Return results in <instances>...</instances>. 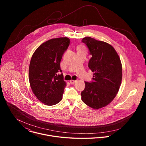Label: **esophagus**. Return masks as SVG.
<instances>
[{"instance_id": "obj_1", "label": "esophagus", "mask_w": 146, "mask_h": 146, "mask_svg": "<svg viewBox=\"0 0 146 146\" xmlns=\"http://www.w3.org/2000/svg\"><path fill=\"white\" fill-rule=\"evenodd\" d=\"M76 82V81H75V80H71L70 81V84H75Z\"/></svg>"}]
</instances>
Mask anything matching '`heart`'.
<instances>
[{"label":"heart","instance_id":"obj_1","mask_svg":"<svg viewBox=\"0 0 146 146\" xmlns=\"http://www.w3.org/2000/svg\"><path fill=\"white\" fill-rule=\"evenodd\" d=\"M77 51L78 52H86V48L83 46H79L77 47Z\"/></svg>","mask_w":146,"mask_h":146}]
</instances>
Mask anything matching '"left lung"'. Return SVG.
Returning <instances> with one entry per match:
<instances>
[{"label": "left lung", "instance_id": "8db88e82", "mask_svg": "<svg viewBox=\"0 0 146 146\" xmlns=\"http://www.w3.org/2000/svg\"><path fill=\"white\" fill-rule=\"evenodd\" d=\"M91 56L88 67L94 72L92 81H85L81 93L82 102L94 109L105 107L115 97L120 87L122 69L121 60L109 44L90 37L81 40Z\"/></svg>", "mask_w": 146, "mask_h": 146}]
</instances>
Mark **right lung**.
<instances>
[{
  "mask_svg": "<svg viewBox=\"0 0 146 146\" xmlns=\"http://www.w3.org/2000/svg\"><path fill=\"white\" fill-rule=\"evenodd\" d=\"M69 44L68 37L52 38L40 45L32 56L29 68L30 86L36 98L46 105H56L62 98L66 84L60 62ZM58 72L61 74L58 75Z\"/></svg>",
  "mask_w": 146,
  "mask_h": 146,
  "instance_id": "add662e5",
  "label": "right lung"
}]
</instances>
